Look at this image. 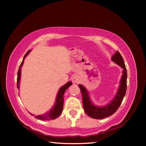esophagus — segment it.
I'll return each instance as SVG.
<instances>
[{
    "mask_svg": "<svg viewBox=\"0 0 146 146\" xmlns=\"http://www.w3.org/2000/svg\"><path fill=\"white\" fill-rule=\"evenodd\" d=\"M71 80H72L73 83H77L79 81V78L77 76H73L72 78H71Z\"/></svg>",
    "mask_w": 146,
    "mask_h": 146,
    "instance_id": "34e87169",
    "label": "esophagus"
}]
</instances>
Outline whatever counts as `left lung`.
I'll list each match as a JSON object with an SVG mask.
<instances>
[{
    "label": "left lung",
    "mask_w": 146,
    "mask_h": 146,
    "mask_svg": "<svg viewBox=\"0 0 146 146\" xmlns=\"http://www.w3.org/2000/svg\"><path fill=\"white\" fill-rule=\"evenodd\" d=\"M111 60L120 66L123 70L122 77L120 81L119 88L118 89L117 94L113 99L107 105L102 106V107L94 105L92 101L91 100L88 91L84 86L81 84L78 85V87L80 88L81 93H82L84 110L88 116L95 119H102V118L110 117L114 114L120 106L126 92L127 70L122 56L119 52L116 51L115 55L112 56Z\"/></svg>",
    "instance_id": "obj_1"
}]
</instances>
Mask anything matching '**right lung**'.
Here are the masks:
<instances>
[{
  "instance_id": "1",
  "label": "right lung",
  "mask_w": 146,
  "mask_h": 146,
  "mask_svg": "<svg viewBox=\"0 0 146 146\" xmlns=\"http://www.w3.org/2000/svg\"><path fill=\"white\" fill-rule=\"evenodd\" d=\"M30 51L31 50H29L28 52L26 53L25 56H24L23 60L22 62V63L19 69L18 73H17V88L18 89H19V83H20V80H21V68L23 65L24 60L25 59L26 56L28 55ZM71 85H72V83H71V81H70V82H67L65 85L62 86V87L59 89V90L57 93V95H56L55 105L51 108L50 110H49V111L40 115H35L31 114L30 113H30L31 115L34 116L35 118H38V119H40L42 120H49L55 119V118H57L58 116H60L62 112L63 105H64V94L65 93L66 90Z\"/></svg>"
}]
</instances>
